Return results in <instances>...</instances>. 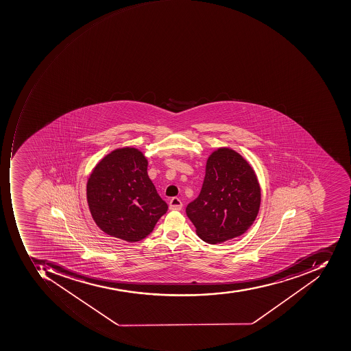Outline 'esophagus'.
Returning a JSON list of instances; mask_svg holds the SVG:
<instances>
[{
    "mask_svg": "<svg viewBox=\"0 0 351 351\" xmlns=\"http://www.w3.org/2000/svg\"><path fill=\"white\" fill-rule=\"evenodd\" d=\"M182 208V203L178 197H173L169 201V209L171 210H180Z\"/></svg>",
    "mask_w": 351,
    "mask_h": 351,
    "instance_id": "34e87169",
    "label": "esophagus"
}]
</instances>
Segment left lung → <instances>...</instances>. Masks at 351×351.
<instances>
[{"mask_svg":"<svg viewBox=\"0 0 351 351\" xmlns=\"http://www.w3.org/2000/svg\"><path fill=\"white\" fill-rule=\"evenodd\" d=\"M259 206L261 188L251 165L234 150L219 148L207 160L201 193L186 213L198 237L215 244L247 232Z\"/></svg>","mask_w":351,"mask_h":351,"instance_id":"8db88e82","label":"left lung"}]
</instances>
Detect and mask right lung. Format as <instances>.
<instances>
[{
  "label": "right lung",
  "mask_w": 351,
  "mask_h": 351,
  "mask_svg": "<svg viewBox=\"0 0 351 351\" xmlns=\"http://www.w3.org/2000/svg\"><path fill=\"white\" fill-rule=\"evenodd\" d=\"M147 165L136 148H119L106 156L88 178L87 203L93 219L112 237L140 241L167 211L148 177Z\"/></svg>",
  "instance_id": "right-lung-1"
}]
</instances>
